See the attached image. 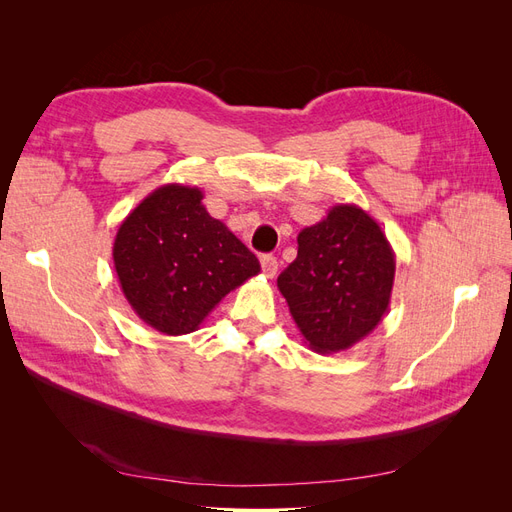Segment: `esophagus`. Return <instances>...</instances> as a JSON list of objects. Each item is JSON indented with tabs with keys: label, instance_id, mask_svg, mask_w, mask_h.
<instances>
[{
	"label": "esophagus",
	"instance_id": "obj_1",
	"mask_svg": "<svg viewBox=\"0 0 512 512\" xmlns=\"http://www.w3.org/2000/svg\"><path fill=\"white\" fill-rule=\"evenodd\" d=\"M260 265H262V271H265L269 280H273V277L277 275V269H280V262H277V258L271 256V254L260 256Z\"/></svg>",
	"mask_w": 512,
	"mask_h": 512
}]
</instances>
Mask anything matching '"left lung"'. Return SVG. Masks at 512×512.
I'll return each instance as SVG.
<instances>
[{
	"instance_id": "obj_1",
	"label": "left lung",
	"mask_w": 512,
	"mask_h": 512,
	"mask_svg": "<svg viewBox=\"0 0 512 512\" xmlns=\"http://www.w3.org/2000/svg\"><path fill=\"white\" fill-rule=\"evenodd\" d=\"M299 252L277 277L305 344L333 354L361 342L386 314L395 252L378 222L356 205H335L297 237Z\"/></svg>"
}]
</instances>
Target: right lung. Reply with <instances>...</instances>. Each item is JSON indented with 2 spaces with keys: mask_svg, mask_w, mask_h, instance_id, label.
<instances>
[{
  "mask_svg": "<svg viewBox=\"0 0 512 512\" xmlns=\"http://www.w3.org/2000/svg\"><path fill=\"white\" fill-rule=\"evenodd\" d=\"M113 260L134 314L164 335L200 327L230 290L260 273L258 258L209 215L203 192L166 183L121 222Z\"/></svg>",
  "mask_w": 512,
  "mask_h": 512,
  "instance_id": "add662e5",
  "label": "right lung"
}]
</instances>
